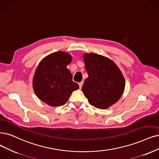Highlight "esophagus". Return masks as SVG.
I'll return each instance as SVG.
<instances>
[{"mask_svg": "<svg viewBox=\"0 0 159 159\" xmlns=\"http://www.w3.org/2000/svg\"><path fill=\"white\" fill-rule=\"evenodd\" d=\"M79 85L80 89H81L82 86H83V81H82V82H80V83H79Z\"/></svg>", "mask_w": 159, "mask_h": 159, "instance_id": "obj_1", "label": "esophagus"}]
</instances>
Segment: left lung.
Wrapping results in <instances>:
<instances>
[{"label":"left lung","mask_w":159,"mask_h":159,"mask_svg":"<svg viewBox=\"0 0 159 159\" xmlns=\"http://www.w3.org/2000/svg\"><path fill=\"white\" fill-rule=\"evenodd\" d=\"M83 57L89 77L82 90L90 105L107 109L118 101L124 92V76L116 64L106 57L96 54H85Z\"/></svg>","instance_id":"obj_1"}]
</instances>
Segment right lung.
Segmentation results:
<instances>
[{"instance_id": "add662e5", "label": "right lung", "mask_w": 159, "mask_h": 159, "mask_svg": "<svg viewBox=\"0 0 159 159\" xmlns=\"http://www.w3.org/2000/svg\"><path fill=\"white\" fill-rule=\"evenodd\" d=\"M72 57L64 52H56L41 61L35 71L33 86L35 94L52 107L66 103L72 92L79 89L73 75L66 67Z\"/></svg>"}]
</instances>
